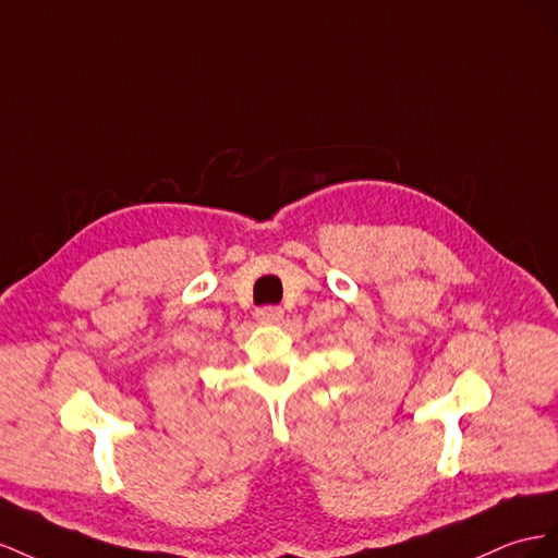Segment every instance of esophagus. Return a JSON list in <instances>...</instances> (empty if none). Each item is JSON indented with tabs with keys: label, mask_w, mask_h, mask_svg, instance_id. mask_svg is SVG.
I'll return each mask as SVG.
<instances>
[{
	"label": "esophagus",
	"mask_w": 558,
	"mask_h": 558,
	"mask_svg": "<svg viewBox=\"0 0 558 558\" xmlns=\"http://www.w3.org/2000/svg\"><path fill=\"white\" fill-rule=\"evenodd\" d=\"M257 320L266 323V325H274L282 320V308L280 306H262L257 311Z\"/></svg>",
	"instance_id": "1"
}]
</instances>
